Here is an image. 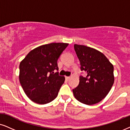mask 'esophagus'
Instances as JSON below:
<instances>
[{"mask_svg":"<svg viewBox=\"0 0 130 130\" xmlns=\"http://www.w3.org/2000/svg\"><path fill=\"white\" fill-rule=\"evenodd\" d=\"M65 78H66V79H67V80H69L70 78V77H65Z\"/></svg>","mask_w":130,"mask_h":130,"instance_id":"esophagus-1","label":"esophagus"}]
</instances>
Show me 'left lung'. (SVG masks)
<instances>
[{"instance_id": "obj_1", "label": "left lung", "mask_w": 130, "mask_h": 130, "mask_svg": "<svg viewBox=\"0 0 130 130\" xmlns=\"http://www.w3.org/2000/svg\"><path fill=\"white\" fill-rule=\"evenodd\" d=\"M81 71L78 86L72 90L76 99L84 104H96L108 94L114 83L113 66L100 52L84 45L74 44Z\"/></svg>"}]
</instances>
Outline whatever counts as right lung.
Listing matches in <instances>:
<instances>
[{
    "label": "right lung",
    "instance_id": "1",
    "mask_svg": "<svg viewBox=\"0 0 130 130\" xmlns=\"http://www.w3.org/2000/svg\"><path fill=\"white\" fill-rule=\"evenodd\" d=\"M68 43H52L32 50L20 64V84L28 98L46 104L56 98L65 81L59 75L58 60Z\"/></svg>",
    "mask_w": 130,
    "mask_h": 130
}]
</instances>
